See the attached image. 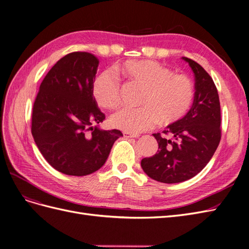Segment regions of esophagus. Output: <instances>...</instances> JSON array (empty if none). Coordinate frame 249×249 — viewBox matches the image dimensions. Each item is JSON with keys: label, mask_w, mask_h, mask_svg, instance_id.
Instances as JSON below:
<instances>
[{"label": "esophagus", "mask_w": 249, "mask_h": 249, "mask_svg": "<svg viewBox=\"0 0 249 249\" xmlns=\"http://www.w3.org/2000/svg\"><path fill=\"white\" fill-rule=\"evenodd\" d=\"M124 136L126 138H138L139 137V134H133V133H124Z\"/></svg>", "instance_id": "1"}]
</instances>
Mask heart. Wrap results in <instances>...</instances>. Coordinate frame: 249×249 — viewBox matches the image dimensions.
I'll return each mask as SVG.
<instances>
[{
    "instance_id": "1",
    "label": "heart",
    "mask_w": 249,
    "mask_h": 249,
    "mask_svg": "<svg viewBox=\"0 0 249 249\" xmlns=\"http://www.w3.org/2000/svg\"><path fill=\"white\" fill-rule=\"evenodd\" d=\"M129 82L144 88L137 109H123L112 115L115 129L137 134L152 129L158 123L169 125L189 112L194 100L193 82L185 74L153 60H129L116 67ZM96 104L105 109H115L120 102L119 80L109 71L97 76L92 84Z\"/></svg>"
}]
</instances>
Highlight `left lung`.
<instances>
[{
  "label": "left lung",
  "mask_w": 249,
  "mask_h": 249,
  "mask_svg": "<svg viewBox=\"0 0 249 249\" xmlns=\"http://www.w3.org/2000/svg\"><path fill=\"white\" fill-rule=\"evenodd\" d=\"M182 59L194 72L192 106L185 117L163 131L172 139L153 134L159 144L158 153L141 160L143 171L165 184L180 183L196 176L212 159L221 139L220 102L214 82L197 62Z\"/></svg>",
  "instance_id": "1"
}]
</instances>
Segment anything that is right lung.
<instances>
[{"label":"right lung","mask_w":249,"mask_h":249,"mask_svg":"<svg viewBox=\"0 0 249 249\" xmlns=\"http://www.w3.org/2000/svg\"><path fill=\"white\" fill-rule=\"evenodd\" d=\"M99 63L87 52L67 54L44 77L34 102L31 131L36 145L52 167L67 176L99 170L123 136L118 130L99 127L105 114L92 95Z\"/></svg>","instance_id":"add662e5"}]
</instances>
